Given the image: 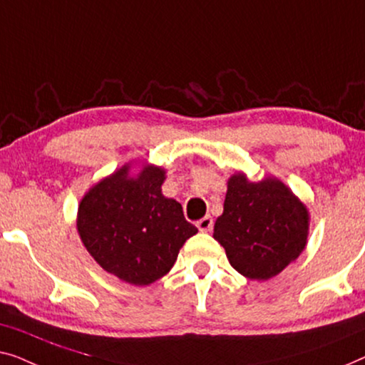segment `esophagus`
Instances as JSON below:
<instances>
[{
  "label": "esophagus",
  "instance_id": "obj_1",
  "mask_svg": "<svg viewBox=\"0 0 365 365\" xmlns=\"http://www.w3.org/2000/svg\"><path fill=\"white\" fill-rule=\"evenodd\" d=\"M197 228L200 230V232H210V230L213 228V218L212 217H205L202 220H198Z\"/></svg>",
  "mask_w": 365,
  "mask_h": 365
}]
</instances>
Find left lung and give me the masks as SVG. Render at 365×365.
Listing matches in <instances>:
<instances>
[{
    "mask_svg": "<svg viewBox=\"0 0 365 365\" xmlns=\"http://www.w3.org/2000/svg\"><path fill=\"white\" fill-rule=\"evenodd\" d=\"M307 235L309 212L283 182H250L241 172L230 177L213 238L240 274L256 281L279 274L302 253Z\"/></svg>",
    "mask_w": 365,
    "mask_h": 365,
    "instance_id": "8db88e82",
    "label": "left lung"
}]
</instances>
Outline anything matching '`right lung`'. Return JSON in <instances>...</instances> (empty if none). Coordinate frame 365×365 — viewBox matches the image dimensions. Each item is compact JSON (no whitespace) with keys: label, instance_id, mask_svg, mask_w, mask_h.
<instances>
[{"label":"right lung","instance_id":"1","mask_svg":"<svg viewBox=\"0 0 365 365\" xmlns=\"http://www.w3.org/2000/svg\"><path fill=\"white\" fill-rule=\"evenodd\" d=\"M165 170L130 163L102 178L82 197L78 232L89 255L107 273L133 286L165 276L178 251L198 230L183 217L182 205L162 195Z\"/></svg>","mask_w":365,"mask_h":365}]
</instances>
